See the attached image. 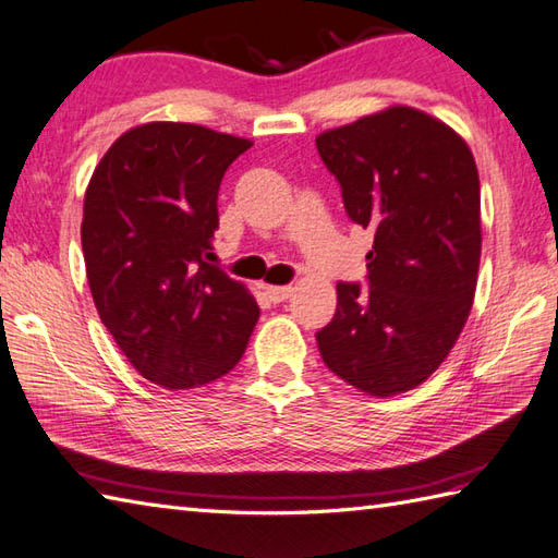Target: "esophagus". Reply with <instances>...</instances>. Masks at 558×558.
I'll use <instances>...</instances> for the list:
<instances>
[{
	"instance_id": "1",
	"label": "esophagus",
	"mask_w": 558,
	"mask_h": 558,
	"mask_svg": "<svg viewBox=\"0 0 558 558\" xmlns=\"http://www.w3.org/2000/svg\"><path fill=\"white\" fill-rule=\"evenodd\" d=\"M266 294L270 302H286L290 294H292V288L290 286H266Z\"/></svg>"
}]
</instances>
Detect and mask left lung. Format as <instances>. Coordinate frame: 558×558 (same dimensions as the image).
I'll return each instance as SVG.
<instances>
[{"mask_svg":"<svg viewBox=\"0 0 558 558\" xmlns=\"http://www.w3.org/2000/svg\"><path fill=\"white\" fill-rule=\"evenodd\" d=\"M352 222L374 230L366 282H338L316 333L326 366L376 398L417 388L453 350L475 300L480 174L453 129L393 105L316 136Z\"/></svg>","mask_w":558,"mask_h":558,"instance_id":"left-lung-1","label":"left lung"}]
</instances>
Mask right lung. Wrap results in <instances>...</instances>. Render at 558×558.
Masks as SVG:
<instances>
[{
	"mask_svg": "<svg viewBox=\"0 0 558 558\" xmlns=\"http://www.w3.org/2000/svg\"><path fill=\"white\" fill-rule=\"evenodd\" d=\"M252 141L150 122L114 141L83 198L81 246L100 322L134 369L198 388L242 360L258 304L208 264L225 170Z\"/></svg>",
	"mask_w": 558,
	"mask_h": 558,
	"instance_id": "obj_1",
	"label": "right lung"
}]
</instances>
